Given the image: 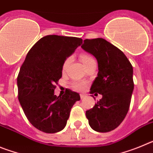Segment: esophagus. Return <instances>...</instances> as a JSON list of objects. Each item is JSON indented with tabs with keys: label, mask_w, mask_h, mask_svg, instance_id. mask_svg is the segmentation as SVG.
<instances>
[{
	"label": "esophagus",
	"mask_w": 153,
	"mask_h": 153,
	"mask_svg": "<svg viewBox=\"0 0 153 153\" xmlns=\"http://www.w3.org/2000/svg\"><path fill=\"white\" fill-rule=\"evenodd\" d=\"M79 96H80L81 99H83L85 97H86V95H85L84 93H80V94H79Z\"/></svg>",
	"instance_id": "1"
}]
</instances>
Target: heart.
<instances>
[{"mask_svg":"<svg viewBox=\"0 0 153 153\" xmlns=\"http://www.w3.org/2000/svg\"><path fill=\"white\" fill-rule=\"evenodd\" d=\"M80 60L82 61V63H83V65H86V63H88L89 62L91 61L92 60H93V58L91 56L88 54H82L80 56ZM72 60V57L71 56H69L67 57L66 60H64L63 63V67H62V70L63 71H66L67 69L68 68L69 65H70V62ZM72 86L75 90H84V88L86 87V83L84 82H82V81H75L72 83Z\"/></svg>","mask_w":153,"mask_h":153,"instance_id":"1","label":"heart"}]
</instances>
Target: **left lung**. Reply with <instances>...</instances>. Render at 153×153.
<instances>
[{
    "mask_svg": "<svg viewBox=\"0 0 153 153\" xmlns=\"http://www.w3.org/2000/svg\"><path fill=\"white\" fill-rule=\"evenodd\" d=\"M81 47L98 62L99 71L90 93L102 96L86 110V117L93 130L109 132L120 125L129 111L134 89L132 66L122 51L102 38L86 39Z\"/></svg>",
    "mask_w": 153,
    "mask_h": 153,
    "instance_id": "obj_1",
    "label": "left lung"
}]
</instances>
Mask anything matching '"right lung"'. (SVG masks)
<instances>
[{
    "mask_svg": "<svg viewBox=\"0 0 153 153\" xmlns=\"http://www.w3.org/2000/svg\"><path fill=\"white\" fill-rule=\"evenodd\" d=\"M83 43L74 36L47 35L31 47L18 76V100L24 114L35 128L46 133L60 132L66 126L70 109L80 100L70 90L54 95L62 76L64 60Z\"/></svg>",
    "mask_w": 153,
    "mask_h": 153,
    "instance_id": "right-lung-1",
    "label": "right lung"
}]
</instances>
